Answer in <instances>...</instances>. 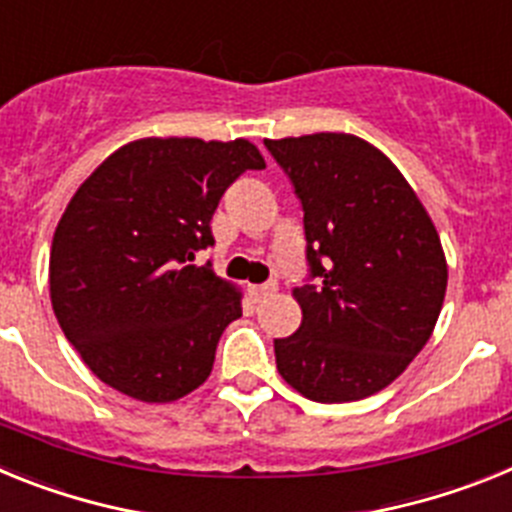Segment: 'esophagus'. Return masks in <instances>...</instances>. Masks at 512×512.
Instances as JSON below:
<instances>
[{"label": "esophagus", "mask_w": 512, "mask_h": 512, "mask_svg": "<svg viewBox=\"0 0 512 512\" xmlns=\"http://www.w3.org/2000/svg\"><path fill=\"white\" fill-rule=\"evenodd\" d=\"M274 292H277V284H253V287H248V295H251L253 302L266 300V297L274 295Z\"/></svg>", "instance_id": "esophagus-1"}]
</instances>
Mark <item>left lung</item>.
Here are the masks:
<instances>
[{"mask_svg": "<svg viewBox=\"0 0 512 512\" xmlns=\"http://www.w3.org/2000/svg\"><path fill=\"white\" fill-rule=\"evenodd\" d=\"M305 212L307 264L292 289L295 336L277 369L315 402H354L395 382L436 328L449 266L423 202L390 158L348 133L264 140Z\"/></svg>", "mask_w": 512, "mask_h": 512, "instance_id": "1", "label": "left lung"}]
</instances>
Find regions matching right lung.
Here are the masks:
<instances>
[{
	"label": "right lung",
	"instance_id": "obj_1",
	"mask_svg": "<svg viewBox=\"0 0 512 512\" xmlns=\"http://www.w3.org/2000/svg\"><path fill=\"white\" fill-rule=\"evenodd\" d=\"M246 138H140L76 189L53 233L51 302L63 336L94 377L140 402H174L212 372L241 289L194 253L246 169H264Z\"/></svg>",
	"mask_w": 512,
	"mask_h": 512
}]
</instances>
